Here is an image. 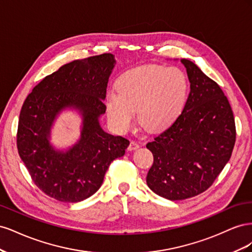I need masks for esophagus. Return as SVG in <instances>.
Listing matches in <instances>:
<instances>
[{
    "label": "esophagus",
    "instance_id": "esophagus-1",
    "mask_svg": "<svg viewBox=\"0 0 252 252\" xmlns=\"http://www.w3.org/2000/svg\"><path fill=\"white\" fill-rule=\"evenodd\" d=\"M140 146H139V144L136 143V142H130V144H129V146H128V150L129 151H132V150H135V149H138Z\"/></svg>",
    "mask_w": 252,
    "mask_h": 252
}]
</instances>
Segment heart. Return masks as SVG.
<instances>
[{
    "label": "heart",
    "instance_id": "obj_1",
    "mask_svg": "<svg viewBox=\"0 0 252 252\" xmlns=\"http://www.w3.org/2000/svg\"><path fill=\"white\" fill-rule=\"evenodd\" d=\"M188 80L178 67L148 65L123 73L117 94L106 97V113L120 132L129 130L138 111L139 124L149 132L162 131L178 119L186 104Z\"/></svg>",
    "mask_w": 252,
    "mask_h": 252
}]
</instances>
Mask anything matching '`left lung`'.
<instances>
[{
  "label": "left lung",
  "instance_id": "left-lung-1",
  "mask_svg": "<svg viewBox=\"0 0 252 252\" xmlns=\"http://www.w3.org/2000/svg\"><path fill=\"white\" fill-rule=\"evenodd\" d=\"M181 63L190 82L184 109L146 145L154 155L147 185L170 201L207 190L230 159L235 143L233 113L223 90L190 60Z\"/></svg>",
  "mask_w": 252,
  "mask_h": 252
}]
</instances>
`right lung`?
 Returning <instances> with one entry per match:
<instances>
[{
  "label": "right lung",
  "mask_w": 252,
  "mask_h": 252,
  "mask_svg": "<svg viewBox=\"0 0 252 252\" xmlns=\"http://www.w3.org/2000/svg\"><path fill=\"white\" fill-rule=\"evenodd\" d=\"M111 53L77 60L43 79L22 106L17 145L34 184L61 202L77 203L101 187L110 163L125 155L129 141L103 130L100 117L110 74ZM75 110L82 118L80 139L67 150L50 143L60 113Z\"/></svg>",
  "instance_id": "1"
}]
</instances>
